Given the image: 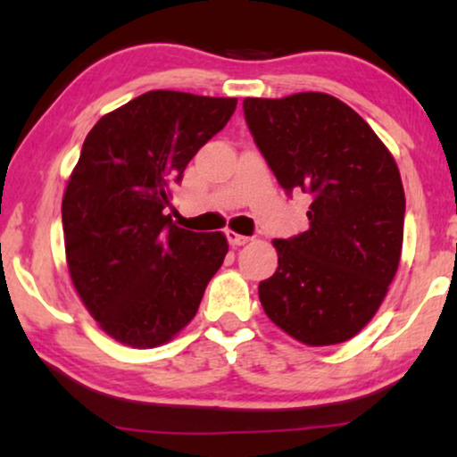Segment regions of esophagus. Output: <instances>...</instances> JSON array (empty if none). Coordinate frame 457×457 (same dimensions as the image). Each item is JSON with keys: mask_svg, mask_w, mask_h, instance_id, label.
Instances as JSON below:
<instances>
[{"mask_svg": "<svg viewBox=\"0 0 457 457\" xmlns=\"http://www.w3.org/2000/svg\"><path fill=\"white\" fill-rule=\"evenodd\" d=\"M226 236H228L229 245H234V248H237V245H244V244L250 242L248 236H240V234H236V231H231V229L226 231Z\"/></svg>", "mask_w": 457, "mask_h": 457, "instance_id": "34e87169", "label": "esophagus"}]
</instances>
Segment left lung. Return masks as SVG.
I'll return each mask as SVG.
<instances>
[{
    "instance_id": "left-lung-1",
    "label": "left lung",
    "mask_w": 457,
    "mask_h": 457,
    "mask_svg": "<svg viewBox=\"0 0 457 457\" xmlns=\"http://www.w3.org/2000/svg\"><path fill=\"white\" fill-rule=\"evenodd\" d=\"M244 115L282 189L311 197L309 229L272 242L278 268L260 282V303L299 342L342 344L372 320L396 274L398 166L374 129L328 93L245 97Z\"/></svg>"
}]
</instances>
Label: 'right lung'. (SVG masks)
Masks as SVG:
<instances>
[{
  "instance_id": "obj_1",
  "label": "right lung",
  "mask_w": 457,
  "mask_h": 457,
  "mask_svg": "<svg viewBox=\"0 0 457 457\" xmlns=\"http://www.w3.org/2000/svg\"><path fill=\"white\" fill-rule=\"evenodd\" d=\"M236 105V97L148 91L87 134L62 197L64 250L83 305L115 342L146 350L175 337L223 264L221 231L177 228L164 209Z\"/></svg>"
}]
</instances>
